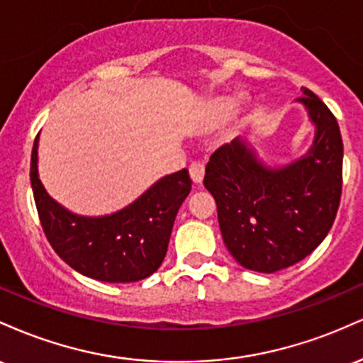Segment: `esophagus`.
<instances>
[{"instance_id": "esophagus-1", "label": "esophagus", "mask_w": 363, "mask_h": 363, "mask_svg": "<svg viewBox=\"0 0 363 363\" xmlns=\"http://www.w3.org/2000/svg\"><path fill=\"white\" fill-rule=\"evenodd\" d=\"M189 176L193 179L194 184H201L203 177H205V165L199 164V162H194L189 167Z\"/></svg>"}]
</instances>
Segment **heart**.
I'll list each match as a JSON object with an SVG mask.
<instances>
[{
	"label": "heart",
	"mask_w": 363,
	"mask_h": 363,
	"mask_svg": "<svg viewBox=\"0 0 363 363\" xmlns=\"http://www.w3.org/2000/svg\"><path fill=\"white\" fill-rule=\"evenodd\" d=\"M237 109V102L234 99H215L210 102L206 109L208 121L211 124H223L234 116Z\"/></svg>",
	"instance_id": "b5f03b06"
}]
</instances>
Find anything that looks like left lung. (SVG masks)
Wrapping results in <instances>:
<instances>
[{
    "label": "left lung",
    "mask_w": 363,
    "mask_h": 363,
    "mask_svg": "<svg viewBox=\"0 0 363 363\" xmlns=\"http://www.w3.org/2000/svg\"><path fill=\"white\" fill-rule=\"evenodd\" d=\"M314 138L303 155L268 165L247 138L211 155L205 187L213 194L223 242L234 259L274 273L309 256L328 235L341 198L343 141L338 121L318 95L302 89Z\"/></svg>",
    "instance_id": "obj_1"
}]
</instances>
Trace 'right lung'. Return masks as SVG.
<instances>
[{
  "instance_id": "add662e5",
  "label": "right lung",
  "mask_w": 363,
  "mask_h": 363,
  "mask_svg": "<svg viewBox=\"0 0 363 363\" xmlns=\"http://www.w3.org/2000/svg\"><path fill=\"white\" fill-rule=\"evenodd\" d=\"M39 135L30 158V184L44 234L57 256L83 277L131 283L160 268L174 220L187 194V169L158 179L128 206L109 215L73 213L45 191L39 177Z\"/></svg>"
}]
</instances>
